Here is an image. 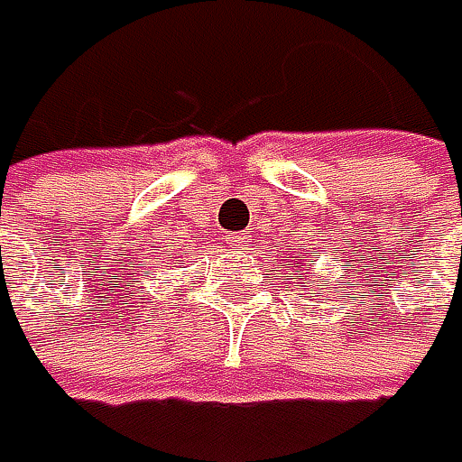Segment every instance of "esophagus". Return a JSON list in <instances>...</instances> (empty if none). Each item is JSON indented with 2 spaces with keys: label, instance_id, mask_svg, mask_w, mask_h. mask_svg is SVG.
<instances>
[{
  "label": "esophagus",
  "instance_id": "34e87169",
  "mask_svg": "<svg viewBox=\"0 0 462 462\" xmlns=\"http://www.w3.org/2000/svg\"><path fill=\"white\" fill-rule=\"evenodd\" d=\"M225 240L232 245H245V243H251V235L248 232H227Z\"/></svg>",
  "mask_w": 462,
  "mask_h": 462
}]
</instances>
